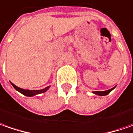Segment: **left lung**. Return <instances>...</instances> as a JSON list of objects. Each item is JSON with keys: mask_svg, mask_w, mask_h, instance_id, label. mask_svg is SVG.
<instances>
[{"mask_svg": "<svg viewBox=\"0 0 133 133\" xmlns=\"http://www.w3.org/2000/svg\"><path fill=\"white\" fill-rule=\"evenodd\" d=\"M114 88H115V87L111 88V89L108 90H105V91H94L93 93L95 94H96V95H98V96H106V95H108V94H110Z\"/></svg>", "mask_w": 133, "mask_h": 133, "instance_id": "8db88e82", "label": "left lung"}]
</instances>
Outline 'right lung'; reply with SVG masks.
<instances>
[{"instance_id":"obj_1","label":"right lung","mask_w":133,"mask_h":133,"mask_svg":"<svg viewBox=\"0 0 133 133\" xmlns=\"http://www.w3.org/2000/svg\"><path fill=\"white\" fill-rule=\"evenodd\" d=\"M11 84H12V86L15 88V90H17V91H19L20 93H21L22 94H23V95H25L26 96H35V95H37V94H43V93H45V92L49 88V86H48V87H46L45 88H44V89L42 90H24L22 89L21 88L17 87L16 85H14L12 82H11Z\"/></svg>"}]
</instances>
